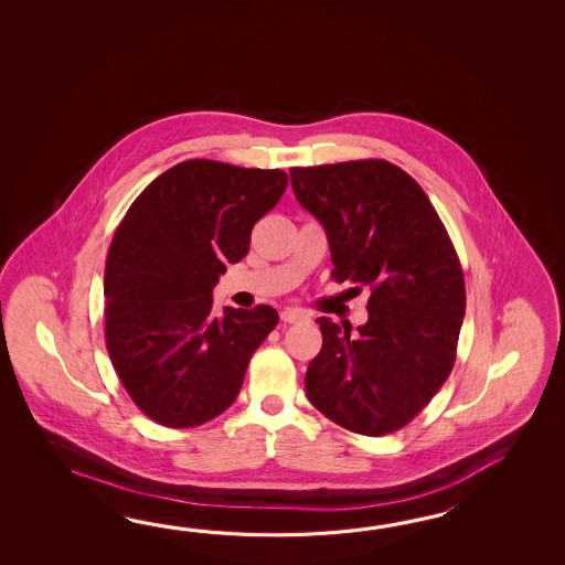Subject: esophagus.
Wrapping results in <instances>:
<instances>
[{
	"label": "esophagus",
	"mask_w": 565,
	"mask_h": 565,
	"mask_svg": "<svg viewBox=\"0 0 565 565\" xmlns=\"http://www.w3.org/2000/svg\"><path fill=\"white\" fill-rule=\"evenodd\" d=\"M280 319L285 323H299L302 319H307V312L300 311V309H285L280 312Z\"/></svg>",
	"instance_id": "esophagus-1"
}]
</instances>
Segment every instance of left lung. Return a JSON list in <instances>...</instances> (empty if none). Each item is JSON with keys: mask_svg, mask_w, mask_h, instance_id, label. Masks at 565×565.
I'll return each instance as SVG.
<instances>
[{"mask_svg": "<svg viewBox=\"0 0 565 565\" xmlns=\"http://www.w3.org/2000/svg\"><path fill=\"white\" fill-rule=\"evenodd\" d=\"M290 183L327 232L331 277L372 290L358 333L317 319L323 348L305 375L307 397L351 433H396L457 360L467 307L457 250L428 195L390 161L292 168Z\"/></svg>", "mask_w": 565, "mask_h": 565, "instance_id": "obj_1", "label": "left lung"}]
</instances>
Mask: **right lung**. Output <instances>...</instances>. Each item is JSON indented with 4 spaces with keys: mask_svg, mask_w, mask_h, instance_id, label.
<instances>
[{
    "mask_svg": "<svg viewBox=\"0 0 565 565\" xmlns=\"http://www.w3.org/2000/svg\"><path fill=\"white\" fill-rule=\"evenodd\" d=\"M288 185L280 169L190 159L132 202L108 248L105 337L137 408L168 428L228 409L278 315L268 305L214 315L212 290L248 254L254 224Z\"/></svg>",
    "mask_w": 565,
    "mask_h": 565,
    "instance_id": "1",
    "label": "right lung"
}]
</instances>
